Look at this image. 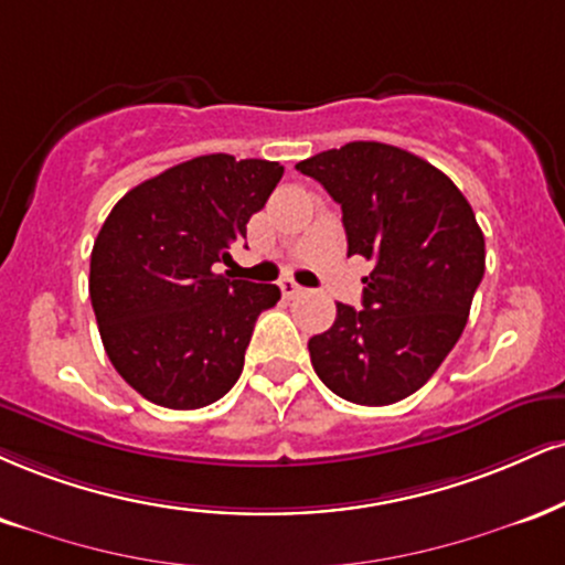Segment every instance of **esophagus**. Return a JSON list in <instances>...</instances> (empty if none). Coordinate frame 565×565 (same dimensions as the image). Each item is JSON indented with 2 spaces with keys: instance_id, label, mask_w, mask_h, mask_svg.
Returning a JSON list of instances; mask_svg holds the SVG:
<instances>
[{
  "instance_id": "obj_1",
  "label": "esophagus",
  "mask_w": 565,
  "mask_h": 565,
  "mask_svg": "<svg viewBox=\"0 0 565 565\" xmlns=\"http://www.w3.org/2000/svg\"><path fill=\"white\" fill-rule=\"evenodd\" d=\"M278 287H281L284 297H295V295H300V291H302V287L295 281V278H281V281H278Z\"/></svg>"
}]
</instances>
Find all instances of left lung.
<instances>
[{"label": "left lung", "instance_id": "left-lung-1", "mask_svg": "<svg viewBox=\"0 0 565 565\" xmlns=\"http://www.w3.org/2000/svg\"><path fill=\"white\" fill-rule=\"evenodd\" d=\"M342 205L348 255H363V310L308 342L312 369L355 405L420 390L463 334L484 276V234L460 189L431 162L382 141H350L297 162Z\"/></svg>", "mask_w": 565, "mask_h": 565}]
</instances>
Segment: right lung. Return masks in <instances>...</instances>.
Listing matches in <instances>:
<instances>
[{
    "instance_id": "obj_1",
    "label": "right lung",
    "mask_w": 565,
    "mask_h": 565,
    "mask_svg": "<svg viewBox=\"0 0 565 565\" xmlns=\"http://www.w3.org/2000/svg\"><path fill=\"white\" fill-rule=\"evenodd\" d=\"M281 175L270 160L202 154L134 186L102 223L88 297L107 358L149 403L194 411L239 379L257 316L281 289L215 265Z\"/></svg>"
}]
</instances>
